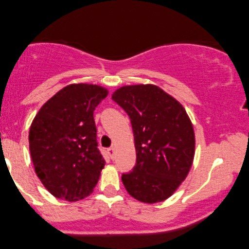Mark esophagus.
<instances>
[{"instance_id":"esophagus-1","label":"esophagus","mask_w":249,"mask_h":249,"mask_svg":"<svg viewBox=\"0 0 249 249\" xmlns=\"http://www.w3.org/2000/svg\"><path fill=\"white\" fill-rule=\"evenodd\" d=\"M107 152H108V154H109L110 159H111V160H113V159H115V149H113V148H109V149L107 150Z\"/></svg>"}]
</instances>
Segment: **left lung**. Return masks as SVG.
Wrapping results in <instances>:
<instances>
[{
  "label": "left lung",
  "mask_w": 249,
  "mask_h": 249,
  "mask_svg": "<svg viewBox=\"0 0 249 249\" xmlns=\"http://www.w3.org/2000/svg\"><path fill=\"white\" fill-rule=\"evenodd\" d=\"M112 100L131 120L136 165L122 174L128 193L143 203L162 202L172 195L192 166L195 136L183 106L154 85L124 86Z\"/></svg>",
  "instance_id": "8db88e82"
}]
</instances>
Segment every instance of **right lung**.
<instances>
[{
	"instance_id": "right-lung-1",
	"label": "right lung",
	"mask_w": 249,
	"mask_h": 249,
	"mask_svg": "<svg viewBox=\"0 0 249 249\" xmlns=\"http://www.w3.org/2000/svg\"><path fill=\"white\" fill-rule=\"evenodd\" d=\"M107 95L97 85H68L33 120L28 136L33 164L55 197L78 201L99 180L106 161L98 149L93 111Z\"/></svg>"
}]
</instances>
